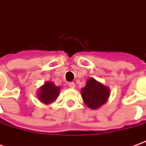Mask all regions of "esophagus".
I'll list each match as a JSON object with an SVG mask.
<instances>
[{
  "instance_id": "esophagus-1",
  "label": "esophagus",
  "mask_w": 146,
  "mask_h": 146,
  "mask_svg": "<svg viewBox=\"0 0 146 146\" xmlns=\"http://www.w3.org/2000/svg\"><path fill=\"white\" fill-rule=\"evenodd\" d=\"M69 87L70 88H76V84L74 82H71V83H69Z\"/></svg>"
}]
</instances>
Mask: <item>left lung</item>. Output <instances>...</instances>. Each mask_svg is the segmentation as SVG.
<instances>
[{
    "label": "left lung",
    "instance_id": "left-lung-1",
    "mask_svg": "<svg viewBox=\"0 0 146 146\" xmlns=\"http://www.w3.org/2000/svg\"><path fill=\"white\" fill-rule=\"evenodd\" d=\"M110 89L109 87L98 82L94 78H89L86 85L81 88V97L88 108L97 110L100 108L109 99Z\"/></svg>",
    "mask_w": 146,
    "mask_h": 146
}]
</instances>
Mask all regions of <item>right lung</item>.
<instances>
[{
	"label": "right lung",
	"instance_id": "add662e5",
	"mask_svg": "<svg viewBox=\"0 0 146 146\" xmlns=\"http://www.w3.org/2000/svg\"><path fill=\"white\" fill-rule=\"evenodd\" d=\"M60 88H61L56 86L53 82H45L37 90V98L41 103L46 105L53 103L58 98Z\"/></svg>",
	"mask_w": 146,
	"mask_h": 146
}]
</instances>
